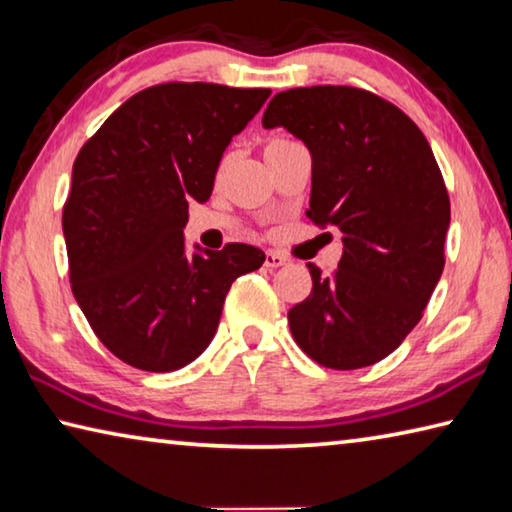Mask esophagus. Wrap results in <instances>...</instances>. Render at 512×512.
Listing matches in <instances>:
<instances>
[{
    "instance_id": "esophagus-1",
    "label": "esophagus",
    "mask_w": 512,
    "mask_h": 512,
    "mask_svg": "<svg viewBox=\"0 0 512 512\" xmlns=\"http://www.w3.org/2000/svg\"><path fill=\"white\" fill-rule=\"evenodd\" d=\"M285 263H288V258H285L283 254H279V251H267V254H265V267H270V270H276V267H283Z\"/></svg>"
}]
</instances>
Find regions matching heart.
I'll return each mask as SVG.
<instances>
[{"label":"heart","instance_id":"1","mask_svg":"<svg viewBox=\"0 0 512 512\" xmlns=\"http://www.w3.org/2000/svg\"><path fill=\"white\" fill-rule=\"evenodd\" d=\"M292 143H294V141H290V139H272V141L265 146V157H267V155H274V152H279V150H283V148L292 146ZM229 159H231V157H224V159H222L220 170H224V168L229 166Z\"/></svg>","mask_w":512,"mask_h":512}]
</instances>
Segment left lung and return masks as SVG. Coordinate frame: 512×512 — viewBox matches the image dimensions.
<instances>
[{
    "mask_svg": "<svg viewBox=\"0 0 512 512\" xmlns=\"http://www.w3.org/2000/svg\"><path fill=\"white\" fill-rule=\"evenodd\" d=\"M263 128H285L312 157L308 218L342 233L333 276L288 312L294 342L321 366L362 369L396 351L443 274L450 197L425 134L357 87L276 94Z\"/></svg>",
    "mask_w": 512,
    "mask_h": 512,
    "instance_id": "1",
    "label": "left lung"
}]
</instances>
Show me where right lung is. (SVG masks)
<instances>
[{"label":"right lung","mask_w":512,"mask_h":512,"mask_svg":"<svg viewBox=\"0 0 512 512\" xmlns=\"http://www.w3.org/2000/svg\"><path fill=\"white\" fill-rule=\"evenodd\" d=\"M270 89L166 83L128 98L80 148L62 211L71 290L96 337L134 369L168 373L204 353L258 247L195 245L188 202L211 197L222 152Z\"/></svg>","instance_id":"obj_1"}]
</instances>
